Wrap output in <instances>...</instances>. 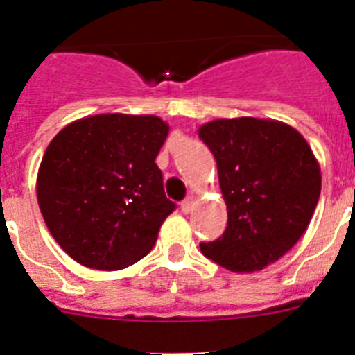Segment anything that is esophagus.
<instances>
[{
    "mask_svg": "<svg viewBox=\"0 0 355 355\" xmlns=\"http://www.w3.org/2000/svg\"><path fill=\"white\" fill-rule=\"evenodd\" d=\"M193 206H196V197H193V196L187 197V199H184L183 202H181V211H183V213H192Z\"/></svg>",
    "mask_w": 355,
    "mask_h": 355,
    "instance_id": "34e87169",
    "label": "esophagus"
}]
</instances>
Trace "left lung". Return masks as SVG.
Wrapping results in <instances>:
<instances>
[{"instance_id":"1","label":"left lung","mask_w":355,"mask_h":355,"mask_svg":"<svg viewBox=\"0 0 355 355\" xmlns=\"http://www.w3.org/2000/svg\"><path fill=\"white\" fill-rule=\"evenodd\" d=\"M227 206L220 238L200 252L238 274L263 270L299 241L318 205L322 174L302 135L272 119H216L199 128Z\"/></svg>"}]
</instances>
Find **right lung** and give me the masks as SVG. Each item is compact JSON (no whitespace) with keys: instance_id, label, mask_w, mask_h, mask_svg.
Instances as JSON below:
<instances>
[{"instance_id":"add662e5","label":"right lung","mask_w":355,"mask_h":355,"mask_svg":"<svg viewBox=\"0 0 355 355\" xmlns=\"http://www.w3.org/2000/svg\"><path fill=\"white\" fill-rule=\"evenodd\" d=\"M167 135L156 115L101 114L71 122L49 142L37 199L49 233L74 261L121 270L153 249L175 208L155 163Z\"/></svg>"}]
</instances>
